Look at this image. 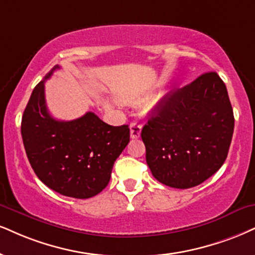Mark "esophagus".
Returning <instances> with one entry per match:
<instances>
[{
    "instance_id": "1",
    "label": "esophagus",
    "mask_w": 255,
    "mask_h": 255,
    "mask_svg": "<svg viewBox=\"0 0 255 255\" xmlns=\"http://www.w3.org/2000/svg\"><path fill=\"white\" fill-rule=\"evenodd\" d=\"M140 131H142V125L138 123H131L130 125V136L131 138H138L140 136Z\"/></svg>"
}]
</instances>
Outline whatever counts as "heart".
Listing matches in <instances>:
<instances>
[{
    "instance_id": "b5f03b06",
    "label": "heart",
    "mask_w": 255,
    "mask_h": 255,
    "mask_svg": "<svg viewBox=\"0 0 255 255\" xmlns=\"http://www.w3.org/2000/svg\"><path fill=\"white\" fill-rule=\"evenodd\" d=\"M127 103H130V104H137L140 102V98H130V99H127L125 100Z\"/></svg>"
}]
</instances>
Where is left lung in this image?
I'll return each instance as SVG.
<instances>
[{"instance_id": "obj_1", "label": "left lung", "mask_w": 255, "mask_h": 255, "mask_svg": "<svg viewBox=\"0 0 255 255\" xmlns=\"http://www.w3.org/2000/svg\"><path fill=\"white\" fill-rule=\"evenodd\" d=\"M233 131L226 85L218 73L208 72L163 97L140 136L153 177L171 188L188 189L221 168Z\"/></svg>"}]
</instances>
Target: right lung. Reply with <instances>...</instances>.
Returning <instances> with one entry per match:
<instances>
[{"mask_svg": "<svg viewBox=\"0 0 255 255\" xmlns=\"http://www.w3.org/2000/svg\"><path fill=\"white\" fill-rule=\"evenodd\" d=\"M58 68L54 66L45 80ZM45 80L33 90L22 116L21 134L28 161L52 190L90 199L109 184L115 161L130 142V128L106 124L93 112L74 121H56L47 110Z\"/></svg>", "mask_w": 255, "mask_h": 255, "instance_id": "1", "label": "right lung"}]
</instances>
